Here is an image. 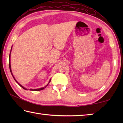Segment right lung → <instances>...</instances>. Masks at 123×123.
I'll return each instance as SVG.
<instances>
[{
	"instance_id": "add662e5",
	"label": "right lung",
	"mask_w": 123,
	"mask_h": 123,
	"mask_svg": "<svg viewBox=\"0 0 123 123\" xmlns=\"http://www.w3.org/2000/svg\"><path fill=\"white\" fill-rule=\"evenodd\" d=\"M11 50H12V49H11ZM10 54H9V69H10V72H11V74H12V76L13 77V78H14V79H15V80L16 81V82L18 83V85H19L20 87H21L22 88H23V89H25V90H27L25 88H24V87H23V86L20 85V84H19V83H18V82H17V81L16 80H15V78H14V75H13V74H12V69H11V66H10ZM51 79L49 80V83L50 82V81H51ZM49 84V83H48ZM48 84L46 86H45V87H43V88H39V89H30V90H32V91H40V90H43V89H44V88H45L46 87V86L48 85Z\"/></svg>"
}]
</instances>
